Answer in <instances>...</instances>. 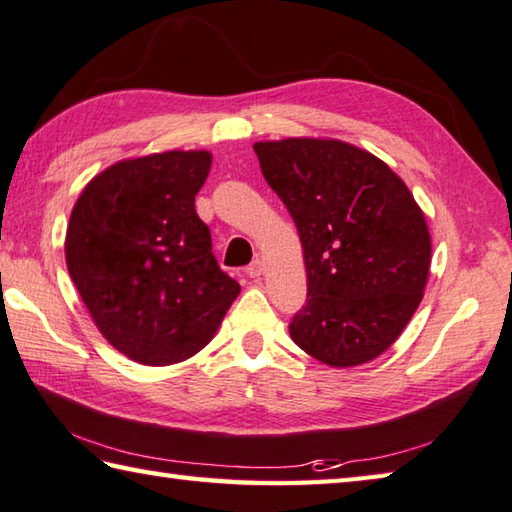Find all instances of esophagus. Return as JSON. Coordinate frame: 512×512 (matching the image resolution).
<instances>
[{
  "label": "esophagus",
  "instance_id": "obj_1",
  "mask_svg": "<svg viewBox=\"0 0 512 512\" xmlns=\"http://www.w3.org/2000/svg\"><path fill=\"white\" fill-rule=\"evenodd\" d=\"M263 272H265V263L260 258H256L254 263L247 267V276L249 278H260V276H263Z\"/></svg>",
  "mask_w": 512,
  "mask_h": 512
}]
</instances>
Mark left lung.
Listing matches in <instances>:
<instances>
[{
    "label": "left lung",
    "instance_id": "left-lung-1",
    "mask_svg": "<svg viewBox=\"0 0 512 512\" xmlns=\"http://www.w3.org/2000/svg\"><path fill=\"white\" fill-rule=\"evenodd\" d=\"M254 151L303 247L307 303L289 325L292 341L330 368L381 356L417 312L430 274V229L412 191L343 140H263Z\"/></svg>",
    "mask_w": 512,
    "mask_h": 512
}]
</instances>
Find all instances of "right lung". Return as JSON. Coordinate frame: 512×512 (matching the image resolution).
Segmentation results:
<instances>
[{
  "label": "right lung",
  "mask_w": 512,
  "mask_h": 512,
  "mask_svg": "<svg viewBox=\"0 0 512 512\" xmlns=\"http://www.w3.org/2000/svg\"><path fill=\"white\" fill-rule=\"evenodd\" d=\"M209 169L207 149L127 158L86 182L73 205L66 267L100 334L136 363L191 359L240 294L196 214Z\"/></svg>",
  "instance_id": "obj_1"
}]
</instances>
